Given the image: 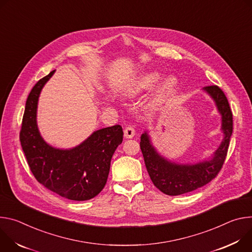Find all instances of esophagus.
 <instances>
[{
  "label": "esophagus",
  "instance_id": "1",
  "mask_svg": "<svg viewBox=\"0 0 252 252\" xmlns=\"http://www.w3.org/2000/svg\"><path fill=\"white\" fill-rule=\"evenodd\" d=\"M134 135H135V128L131 125L127 126L124 130V136L126 138H132V137H134Z\"/></svg>",
  "mask_w": 252,
  "mask_h": 252
}]
</instances>
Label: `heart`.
<instances>
[{
    "label": "heart",
    "mask_w": 252,
    "mask_h": 252,
    "mask_svg": "<svg viewBox=\"0 0 252 252\" xmlns=\"http://www.w3.org/2000/svg\"><path fill=\"white\" fill-rule=\"evenodd\" d=\"M157 80V75L156 74H150L145 76L140 83L138 84L137 89L141 90V89H146L149 86H151L152 84ZM175 78L172 76H167L166 78H164L163 82H162V85H161V92L162 93H168L170 91L173 90V88L175 87Z\"/></svg>",
    "instance_id": "1"
}]
</instances>
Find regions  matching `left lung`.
<instances>
[{"label":"left lung","mask_w":252,"mask_h":252,"mask_svg":"<svg viewBox=\"0 0 252 252\" xmlns=\"http://www.w3.org/2000/svg\"><path fill=\"white\" fill-rule=\"evenodd\" d=\"M204 90L216 103L222 116V130L224 133L223 141L210 160L193 165L169 162L156 152L147 133L141 135L140 148L146 169L153 184L164 194L175 196L206 185L218 175L225 161L233 131L232 112L224 92L218 86H206Z\"/></svg>","instance_id":"8db88e82"}]
</instances>
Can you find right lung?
I'll list each match as a JSON object with an SVG mask.
<instances>
[{"instance_id": "1", "label": "right lung", "mask_w": 252, "mask_h": 252, "mask_svg": "<svg viewBox=\"0 0 252 252\" xmlns=\"http://www.w3.org/2000/svg\"><path fill=\"white\" fill-rule=\"evenodd\" d=\"M54 72L40 79L28 96L20 131L21 146L30 170L44 187L71 200H89L107 182L111 158L122 143L123 130L120 125L97 130L70 150L48 145L39 133L36 114L40 92Z\"/></svg>"}]
</instances>
